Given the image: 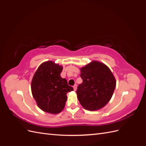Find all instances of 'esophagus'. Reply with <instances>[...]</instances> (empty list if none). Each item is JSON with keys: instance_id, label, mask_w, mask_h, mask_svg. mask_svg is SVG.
<instances>
[{"instance_id": "esophagus-1", "label": "esophagus", "mask_w": 146, "mask_h": 146, "mask_svg": "<svg viewBox=\"0 0 146 146\" xmlns=\"http://www.w3.org/2000/svg\"><path fill=\"white\" fill-rule=\"evenodd\" d=\"M73 88H74V91H76V90H77V85H76H76H74Z\"/></svg>"}]
</instances>
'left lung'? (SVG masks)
Wrapping results in <instances>:
<instances>
[{"instance_id": "obj_1", "label": "left lung", "mask_w": 146, "mask_h": 146, "mask_svg": "<svg viewBox=\"0 0 146 146\" xmlns=\"http://www.w3.org/2000/svg\"><path fill=\"white\" fill-rule=\"evenodd\" d=\"M83 82L77 90L82 107L90 111L104 107L111 99L116 87V80L105 64L93 61L80 69Z\"/></svg>"}]
</instances>
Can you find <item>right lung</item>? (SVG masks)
Returning <instances> with one entry per match:
<instances>
[{
	"label": "right lung",
	"mask_w": 146,
	"mask_h": 146,
	"mask_svg": "<svg viewBox=\"0 0 146 146\" xmlns=\"http://www.w3.org/2000/svg\"><path fill=\"white\" fill-rule=\"evenodd\" d=\"M63 67L52 61L42 63L33 77L31 89L39 108L52 114L60 113L67 100L66 94L73 90L61 78Z\"/></svg>",
	"instance_id": "1"
}]
</instances>
